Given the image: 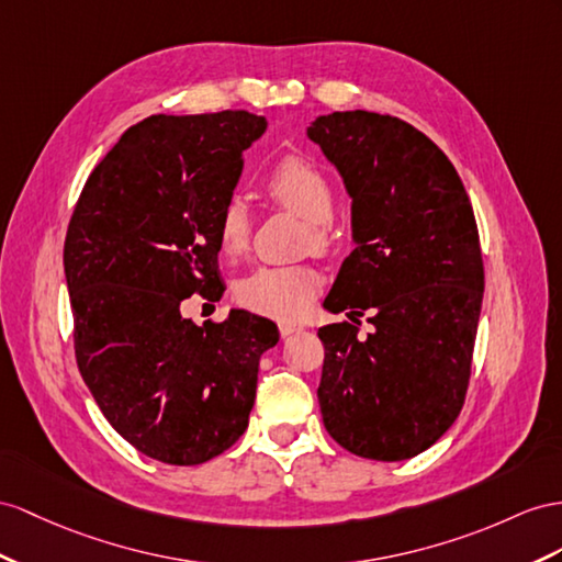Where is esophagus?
I'll list each match as a JSON object with an SVG mask.
<instances>
[{
    "mask_svg": "<svg viewBox=\"0 0 562 562\" xmlns=\"http://www.w3.org/2000/svg\"><path fill=\"white\" fill-rule=\"evenodd\" d=\"M301 329H304V325H299V323H280V335L282 337H290V335H294V333H301Z\"/></svg>",
    "mask_w": 562,
    "mask_h": 562,
    "instance_id": "esophagus-1",
    "label": "esophagus"
}]
</instances>
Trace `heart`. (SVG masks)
Segmentation results:
<instances>
[{
    "mask_svg": "<svg viewBox=\"0 0 562 562\" xmlns=\"http://www.w3.org/2000/svg\"><path fill=\"white\" fill-rule=\"evenodd\" d=\"M266 194L311 223L315 247H325L327 223L335 215V194L327 178L304 158H284L266 180ZM251 221L241 201H227L221 211L215 241L225 258L239 256L249 244ZM321 278L308 266H263L235 284V296L249 311L272 318H299L318 292Z\"/></svg>",
    "mask_w": 562,
    "mask_h": 562,
    "instance_id": "heart-1",
    "label": "heart"
}]
</instances>
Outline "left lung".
<instances>
[{
  "mask_svg": "<svg viewBox=\"0 0 562 562\" xmlns=\"http://www.w3.org/2000/svg\"><path fill=\"white\" fill-rule=\"evenodd\" d=\"M351 196L356 249L344 258L329 313L372 311L318 329L325 429L370 460L429 449L463 408L484 294L480 235L453 164L406 121L335 111L306 131Z\"/></svg>",
  "mask_w": 562,
  "mask_h": 562,
  "instance_id": "left-lung-1",
  "label": "left lung"
}]
</instances>
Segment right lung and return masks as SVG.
Here are the masks:
<instances>
[{
  "mask_svg": "<svg viewBox=\"0 0 562 562\" xmlns=\"http://www.w3.org/2000/svg\"><path fill=\"white\" fill-rule=\"evenodd\" d=\"M266 127L247 111L144 119L92 170L68 225L80 375L111 427L168 465L206 463L244 435L258 361L280 339L249 311L204 327L180 313L221 290L215 227Z\"/></svg>",
  "mask_w": 562,
  "mask_h": 562,
  "instance_id": "obj_1",
  "label": "right lung"
}]
</instances>
